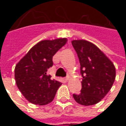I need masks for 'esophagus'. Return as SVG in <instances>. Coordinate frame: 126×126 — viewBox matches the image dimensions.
<instances>
[{"mask_svg": "<svg viewBox=\"0 0 126 126\" xmlns=\"http://www.w3.org/2000/svg\"><path fill=\"white\" fill-rule=\"evenodd\" d=\"M65 81H66V82H67V80H68L69 79V77L68 76H67V77H65Z\"/></svg>", "mask_w": 126, "mask_h": 126, "instance_id": "34e87169", "label": "esophagus"}]
</instances>
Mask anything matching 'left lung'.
<instances>
[{
	"instance_id": "8db88e82",
	"label": "left lung",
	"mask_w": 126,
	"mask_h": 126,
	"mask_svg": "<svg viewBox=\"0 0 126 126\" xmlns=\"http://www.w3.org/2000/svg\"><path fill=\"white\" fill-rule=\"evenodd\" d=\"M82 75L81 93L74 94L77 103L84 106L93 105L105 97L115 78L113 63L96 46L83 40H73Z\"/></svg>"
}]
</instances>
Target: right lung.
Here are the masks:
<instances>
[{
	"label": "right lung",
	"instance_id": "add662e5",
	"mask_svg": "<svg viewBox=\"0 0 126 126\" xmlns=\"http://www.w3.org/2000/svg\"><path fill=\"white\" fill-rule=\"evenodd\" d=\"M66 42V38L40 42L15 66L17 86L30 103L44 105L54 99L58 88L62 84L51 79L47 70L53 65L52 57Z\"/></svg>",
	"mask_w": 126,
	"mask_h": 126
}]
</instances>
